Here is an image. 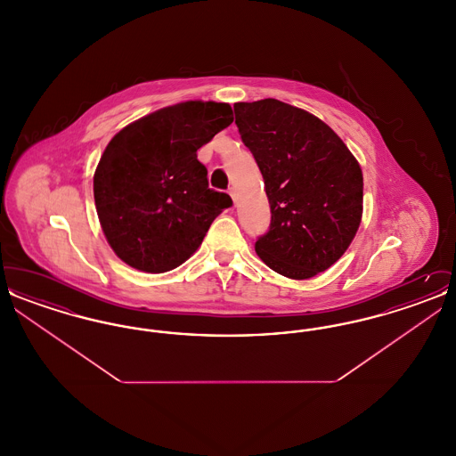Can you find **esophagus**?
I'll return each mask as SVG.
<instances>
[{
    "label": "esophagus",
    "instance_id": "34e87169",
    "mask_svg": "<svg viewBox=\"0 0 456 456\" xmlns=\"http://www.w3.org/2000/svg\"><path fill=\"white\" fill-rule=\"evenodd\" d=\"M229 195H231V198H232V201H234V203L238 201V196H236V191H234V188H231V190H229Z\"/></svg>",
    "mask_w": 456,
    "mask_h": 456
}]
</instances>
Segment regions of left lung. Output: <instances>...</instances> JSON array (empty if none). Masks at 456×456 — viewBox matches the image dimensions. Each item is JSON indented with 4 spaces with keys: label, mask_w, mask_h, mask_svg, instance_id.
<instances>
[{
    "label": "left lung",
    "mask_w": 456,
    "mask_h": 456,
    "mask_svg": "<svg viewBox=\"0 0 456 456\" xmlns=\"http://www.w3.org/2000/svg\"><path fill=\"white\" fill-rule=\"evenodd\" d=\"M242 143L251 151L272 222L255 244L261 261L305 281L347 251L362 218V171L340 136L320 118L277 99L234 104Z\"/></svg>",
    "instance_id": "left-lung-1"
}]
</instances>
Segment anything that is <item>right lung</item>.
I'll return each instance as SVG.
<instances>
[{
  "instance_id": "1",
  "label": "right lung",
  "mask_w": 456,
  "mask_h": 456,
  "mask_svg": "<svg viewBox=\"0 0 456 456\" xmlns=\"http://www.w3.org/2000/svg\"><path fill=\"white\" fill-rule=\"evenodd\" d=\"M234 121L225 102L159 109L116 133L94 174L109 246L136 270L164 273L188 260L212 222L232 205L208 188L196 151Z\"/></svg>"
}]
</instances>
